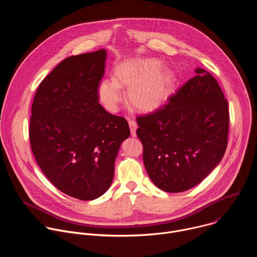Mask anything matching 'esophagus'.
<instances>
[{
	"label": "esophagus",
	"mask_w": 257,
	"mask_h": 257,
	"mask_svg": "<svg viewBox=\"0 0 257 257\" xmlns=\"http://www.w3.org/2000/svg\"><path fill=\"white\" fill-rule=\"evenodd\" d=\"M129 127H130V131H131V135L133 137L136 136V129H137V123L134 120H129Z\"/></svg>",
	"instance_id": "obj_1"
}]
</instances>
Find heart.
<instances>
[{
	"mask_svg": "<svg viewBox=\"0 0 257 257\" xmlns=\"http://www.w3.org/2000/svg\"><path fill=\"white\" fill-rule=\"evenodd\" d=\"M173 83V72L158 59H130L115 67L114 79L99 82L97 97L106 111L116 113L124 98L120 88H128L130 104L139 112L151 113L164 104Z\"/></svg>",
	"mask_w": 257,
	"mask_h": 257,
	"instance_id": "b5f03b06",
	"label": "heart"
}]
</instances>
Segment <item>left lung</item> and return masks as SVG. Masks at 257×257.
<instances>
[{
    "label": "left lung",
    "mask_w": 257,
    "mask_h": 257,
    "mask_svg": "<svg viewBox=\"0 0 257 257\" xmlns=\"http://www.w3.org/2000/svg\"><path fill=\"white\" fill-rule=\"evenodd\" d=\"M155 113L137 118L143 163L160 189L178 193L199 183L222 161L228 144V101L202 68Z\"/></svg>",
    "instance_id": "1"
}]
</instances>
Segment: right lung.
I'll use <instances>...</instances> for the list:
<instances>
[{
    "label": "right lung",
    "instance_id": "1",
    "mask_svg": "<svg viewBox=\"0 0 257 257\" xmlns=\"http://www.w3.org/2000/svg\"><path fill=\"white\" fill-rule=\"evenodd\" d=\"M106 51L72 56L42 81L31 107L29 139L46 177L80 200L101 196L112 184L128 122L98 103Z\"/></svg>",
    "mask_w": 257,
    "mask_h": 257
}]
</instances>
